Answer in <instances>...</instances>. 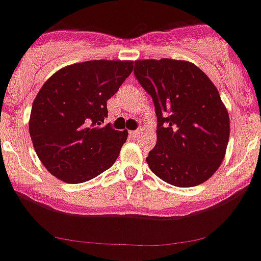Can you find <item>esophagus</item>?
<instances>
[{
  "label": "esophagus",
  "instance_id": "34e87169",
  "mask_svg": "<svg viewBox=\"0 0 261 261\" xmlns=\"http://www.w3.org/2000/svg\"><path fill=\"white\" fill-rule=\"evenodd\" d=\"M131 135L134 136V138H138L139 135H140V130H135V131H131Z\"/></svg>",
  "mask_w": 261,
  "mask_h": 261
}]
</instances>
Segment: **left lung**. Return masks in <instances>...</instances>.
I'll return each mask as SVG.
<instances>
[{"mask_svg":"<svg viewBox=\"0 0 261 261\" xmlns=\"http://www.w3.org/2000/svg\"><path fill=\"white\" fill-rule=\"evenodd\" d=\"M134 74L153 99L158 120L156 145L146 158L151 172L178 187L211 178L229 139V116L216 85L182 60H138Z\"/></svg>","mask_w":261,"mask_h":261,"instance_id":"8db88e82","label":"left lung"}]
</instances>
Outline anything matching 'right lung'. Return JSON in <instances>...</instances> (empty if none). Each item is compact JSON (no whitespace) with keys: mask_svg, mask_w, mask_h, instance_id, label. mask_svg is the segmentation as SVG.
<instances>
[{"mask_svg":"<svg viewBox=\"0 0 261 261\" xmlns=\"http://www.w3.org/2000/svg\"><path fill=\"white\" fill-rule=\"evenodd\" d=\"M133 63H72L40 88L32 106L29 133L38 158L56 178L82 184L115 163L128 134L103 125L107 100L133 72Z\"/></svg>","mask_w":261,"mask_h":261,"instance_id":"1","label":"right lung"}]
</instances>
